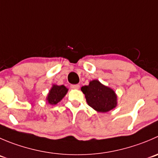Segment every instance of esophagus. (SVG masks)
<instances>
[{
    "mask_svg": "<svg viewBox=\"0 0 158 158\" xmlns=\"http://www.w3.org/2000/svg\"><path fill=\"white\" fill-rule=\"evenodd\" d=\"M71 88L78 89L79 88V85H78V84H73V85H71Z\"/></svg>",
    "mask_w": 158,
    "mask_h": 158,
    "instance_id": "obj_1",
    "label": "esophagus"
}]
</instances>
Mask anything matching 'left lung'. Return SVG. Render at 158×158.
Wrapping results in <instances>:
<instances>
[{
    "mask_svg": "<svg viewBox=\"0 0 158 158\" xmlns=\"http://www.w3.org/2000/svg\"><path fill=\"white\" fill-rule=\"evenodd\" d=\"M81 90L85 94L88 105L96 111L106 113L116 107L115 92L101 84L98 80L91 81L89 85L82 86Z\"/></svg>",
    "mask_w": 158,
    "mask_h": 158,
    "instance_id": "1",
    "label": "left lung"
}]
</instances>
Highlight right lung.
Segmentation results:
<instances>
[{
    "instance_id": "obj_1",
    "label": "right lung",
    "mask_w": 158,
    "mask_h": 158,
    "mask_svg": "<svg viewBox=\"0 0 158 158\" xmlns=\"http://www.w3.org/2000/svg\"><path fill=\"white\" fill-rule=\"evenodd\" d=\"M67 91H68V89L65 85H54L49 91L48 97H47V101L48 102V103L52 104V105H56L62 100V98L67 93Z\"/></svg>"
}]
</instances>
